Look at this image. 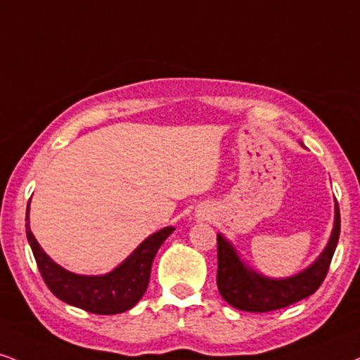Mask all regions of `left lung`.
Listing matches in <instances>:
<instances>
[{
    "label": "left lung",
    "mask_w": 360,
    "mask_h": 360,
    "mask_svg": "<svg viewBox=\"0 0 360 360\" xmlns=\"http://www.w3.org/2000/svg\"><path fill=\"white\" fill-rule=\"evenodd\" d=\"M340 235V211L335 201V223L332 236L323 253L315 259L314 265L295 276L271 280L248 270L236 255L231 243L218 235V275L216 283L221 297L229 305L245 311H271L297 304L314 295L326 280L333 251Z\"/></svg>",
    "instance_id": "obj_1"
}]
</instances>
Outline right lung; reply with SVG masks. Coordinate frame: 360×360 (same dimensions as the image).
<instances>
[{
  "label": "right lung",
  "mask_w": 360,
  "mask_h": 360,
  "mask_svg": "<svg viewBox=\"0 0 360 360\" xmlns=\"http://www.w3.org/2000/svg\"><path fill=\"white\" fill-rule=\"evenodd\" d=\"M30 202L27 206V236L37 259L38 270L46 287L65 304L97 315H115L132 309L146 293L150 278V268L158 250L174 228H164L154 233L134 250L122 265L102 276L75 275L51 259L34 240L28 224Z\"/></svg>",
  "instance_id": "1"
}]
</instances>
